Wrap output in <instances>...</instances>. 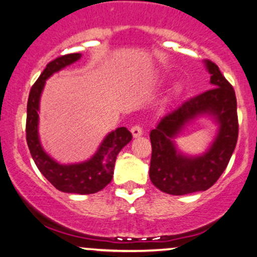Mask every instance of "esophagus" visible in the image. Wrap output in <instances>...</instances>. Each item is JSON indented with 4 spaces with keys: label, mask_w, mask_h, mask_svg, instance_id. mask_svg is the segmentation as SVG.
<instances>
[{
    "label": "esophagus",
    "mask_w": 257,
    "mask_h": 257,
    "mask_svg": "<svg viewBox=\"0 0 257 257\" xmlns=\"http://www.w3.org/2000/svg\"><path fill=\"white\" fill-rule=\"evenodd\" d=\"M132 134H133V138H140L141 135H143V128H141L140 125H134L133 128L131 129Z\"/></svg>",
    "instance_id": "34e87169"
}]
</instances>
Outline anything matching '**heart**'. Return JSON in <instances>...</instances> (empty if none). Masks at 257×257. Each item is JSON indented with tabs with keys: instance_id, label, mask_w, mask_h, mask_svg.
I'll return each mask as SVG.
<instances>
[{
	"instance_id": "obj_1",
	"label": "heart",
	"mask_w": 257,
	"mask_h": 257,
	"mask_svg": "<svg viewBox=\"0 0 257 257\" xmlns=\"http://www.w3.org/2000/svg\"><path fill=\"white\" fill-rule=\"evenodd\" d=\"M175 89H180V85H179V84L176 85V87H175Z\"/></svg>"
}]
</instances>
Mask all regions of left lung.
Instances as JSON below:
<instances>
[{
  "mask_svg": "<svg viewBox=\"0 0 257 257\" xmlns=\"http://www.w3.org/2000/svg\"><path fill=\"white\" fill-rule=\"evenodd\" d=\"M213 89L194 96L166 114L150 133L152 145L150 179L162 192L173 196L210 188L225 172L238 139L237 99L234 89L213 61L204 60ZM210 116L218 133L202 155H185L175 139L199 116Z\"/></svg>",
  "mask_w": 257,
  "mask_h": 257,
  "instance_id": "8db88e82",
  "label": "left lung"
}]
</instances>
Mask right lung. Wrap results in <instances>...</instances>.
Listing matches in <instances>:
<instances>
[{"label":"right lung","mask_w":257,"mask_h":257,"mask_svg":"<svg viewBox=\"0 0 257 257\" xmlns=\"http://www.w3.org/2000/svg\"><path fill=\"white\" fill-rule=\"evenodd\" d=\"M81 57L79 53H73L54 59L47 65L32 85L28 100L26 141L38 170L57 190L65 193L91 194L101 191L111 182L117 155L126 144L131 143L132 133L124 126L112 131L106 135L99 149L89 159L72 164H61L53 159L44 151L38 135L40 100L46 81L53 73L59 72L69 65L76 63Z\"/></svg>","instance_id":"add662e5"}]
</instances>
